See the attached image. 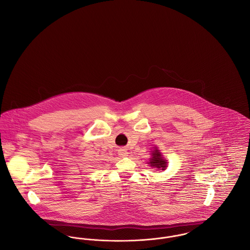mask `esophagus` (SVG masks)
Instances as JSON below:
<instances>
[{
	"instance_id": "esophagus-1",
	"label": "esophagus",
	"mask_w": 250,
	"mask_h": 250,
	"mask_svg": "<svg viewBox=\"0 0 250 250\" xmlns=\"http://www.w3.org/2000/svg\"><path fill=\"white\" fill-rule=\"evenodd\" d=\"M119 155L121 157H126L128 155V151L125 148H120L119 149Z\"/></svg>"
}]
</instances>
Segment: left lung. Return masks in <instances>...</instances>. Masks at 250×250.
I'll use <instances>...</instances> for the list:
<instances>
[{"label":"left lung","instance_id":"obj_1","mask_svg":"<svg viewBox=\"0 0 250 250\" xmlns=\"http://www.w3.org/2000/svg\"><path fill=\"white\" fill-rule=\"evenodd\" d=\"M151 154H152L151 155L152 157L150 158V160L148 162L149 166L153 168H157L159 170H165V168L167 167V160H165L164 158L162 157L161 152L158 149H155L152 151Z\"/></svg>","mask_w":250,"mask_h":250}]
</instances>
